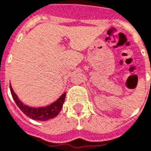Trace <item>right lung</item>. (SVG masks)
Returning a JSON list of instances; mask_svg holds the SVG:
<instances>
[{"label":"right lung","instance_id":"1","mask_svg":"<svg viewBox=\"0 0 151 151\" xmlns=\"http://www.w3.org/2000/svg\"><path fill=\"white\" fill-rule=\"evenodd\" d=\"M10 91H11L12 98L17 104V106L19 107V109L31 119H35V120H40V121H46L58 116V114L60 112L61 109L63 108V103L65 98V93H64L57 101L50 105L46 107H40V108H32V107L27 106L22 101H19L17 95L15 93V92L12 88L11 84H10Z\"/></svg>","mask_w":151,"mask_h":151}]
</instances>
